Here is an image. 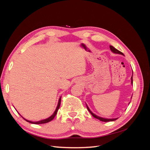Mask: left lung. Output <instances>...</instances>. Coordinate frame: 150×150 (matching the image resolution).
Listing matches in <instances>:
<instances>
[{"instance_id": "1", "label": "left lung", "mask_w": 150, "mask_h": 150, "mask_svg": "<svg viewBox=\"0 0 150 150\" xmlns=\"http://www.w3.org/2000/svg\"><path fill=\"white\" fill-rule=\"evenodd\" d=\"M110 47L111 51L112 52H114V53L120 54H122V55H124L123 53H122L121 51H118V50H117V49H115V48L114 47H113V46H110ZM131 83L133 84V76H131ZM86 106H87L88 110L89 111V112L91 113V115H92L94 117H95V118H96V119H98V120H99L101 121H104V122L113 121H115V120H116L117 119V118H115V119H106V118H103V117H99V116H96V115H94L93 112H91V110H89V108H88V106L87 105H86Z\"/></svg>"}]
</instances>
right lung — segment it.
<instances>
[{
	"mask_svg": "<svg viewBox=\"0 0 150 150\" xmlns=\"http://www.w3.org/2000/svg\"><path fill=\"white\" fill-rule=\"evenodd\" d=\"M61 97H60V98H59V102H58V104H57V108H56V111H54V112L53 113V115H52V116H50L49 117H48V118H47V119H46V120H41V121H37V122H33V121H29V120H25V119H24L23 117V118H24V120H25L26 121H28V122H30V123H33V124H35V125H39V124H44V123H47V122H49V121H52L54 118V117L56 116V114H57V111H58V110H59V107H60V104H61Z\"/></svg>",
	"mask_w": 150,
	"mask_h": 150,
	"instance_id": "right-lung-1",
	"label": "right lung"
}]
</instances>
